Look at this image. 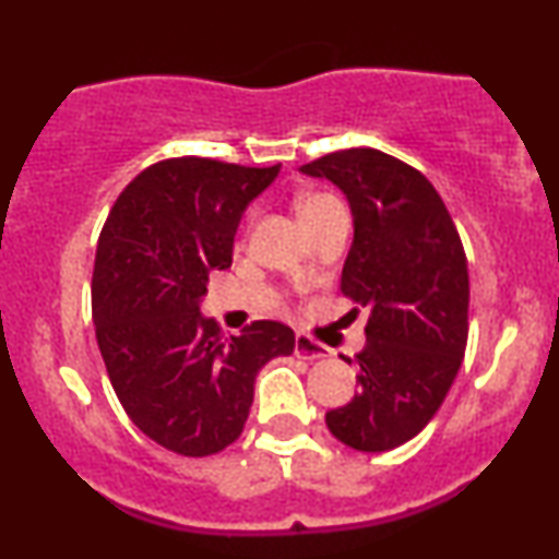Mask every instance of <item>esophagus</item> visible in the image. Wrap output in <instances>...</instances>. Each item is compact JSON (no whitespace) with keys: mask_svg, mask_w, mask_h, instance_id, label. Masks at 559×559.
<instances>
[{"mask_svg":"<svg viewBox=\"0 0 559 559\" xmlns=\"http://www.w3.org/2000/svg\"><path fill=\"white\" fill-rule=\"evenodd\" d=\"M294 355L301 357V360H325V357H331V349L307 336V333H297V338H294Z\"/></svg>","mask_w":559,"mask_h":559,"instance_id":"34e87169","label":"esophagus"}]
</instances>
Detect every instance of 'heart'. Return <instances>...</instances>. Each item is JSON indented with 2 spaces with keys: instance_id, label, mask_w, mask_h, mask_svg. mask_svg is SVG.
<instances>
[{
  "instance_id": "b5f03b06",
  "label": "heart",
  "mask_w": 559,
  "mask_h": 559,
  "mask_svg": "<svg viewBox=\"0 0 559 559\" xmlns=\"http://www.w3.org/2000/svg\"><path fill=\"white\" fill-rule=\"evenodd\" d=\"M336 207H342V204H338L331 194H320V191L297 199V215H299V221L305 223V228L312 226V223L320 221L323 215H329L331 210H336Z\"/></svg>"
}]
</instances>
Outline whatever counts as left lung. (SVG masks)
Segmentation results:
<instances>
[{"label":"left lung","mask_w":559,"mask_h":559,"mask_svg":"<svg viewBox=\"0 0 559 559\" xmlns=\"http://www.w3.org/2000/svg\"><path fill=\"white\" fill-rule=\"evenodd\" d=\"M349 199L355 239L342 294L368 307L360 391L325 413L338 441L386 452L418 436L444 402L467 344V260L452 215L413 165L370 150L331 152L301 165ZM349 362V360H346Z\"/></svg>","instance_id":"1"}]
</instances>
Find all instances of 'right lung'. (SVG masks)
<instances>
[{
  "label": "right lung",
  "mask_w": 559,
  "mask_h": 559,
  "mask_svg": "<svg viewBox=\"0 0 559 559\" xmlns=\"http://www.w3.org/2000/svg\"><path fill=\"white\" fill-rule=\"evenodd\" d=\"M278 168L159 159L126 186L96 241L92 316L107 376L133 426L183 457L234 444L258 370L294 352L278 320L226 336L199 316L210 273L230 267L241 213Z\"/></svg>",
  "instance_id": "right-lung-1"
}]
</instances>
